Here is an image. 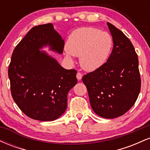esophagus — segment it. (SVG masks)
<instances>
[{
	"instance_id": "34e87169",
	"label": "esophagus",
	"mask_w": 150,
	"mask_h": 150,
	"mask_svg": "<svg viewBox=\"0 0 150 150\" xmlns=\"http://www.w3.org/2000/svg\"><path fill=\"white\" fill-rule=\"evenodd\" d=\"M76 77H77V79L78 80H80L81 79H82V73H77V75H76Z\"/></svg>"
}]
</instances>
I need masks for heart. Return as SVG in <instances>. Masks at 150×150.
I'll return each mask as SVG.
<instances>
[{
	"label": "heart",
	"mask_w": 150,
	"mask_h": 150,
	"mask_svg": "<svg viewBox=\"0 0 150 150\" xmlns=\"http://www.w3.org/2000/svg\"><path fill=\"white\" fill-rule=\"evenodd\" d=\"M113 46L112 36L93 27H81L72 32L66 44L65 56H80L81 66L92 71L107 61Z\"/></svg>",
	"instance_id": "b5f03b06"
}]
</instances>
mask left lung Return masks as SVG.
Here are the masks:
<instances>
[{
  "label": "left lung",
  "mask_w": 150,
  "mask_h": 150,
  "mask_svg": "<svg viewBox=\"0 0 150 150\" xmlns=\"http://www.w3.org/2000/svg\"><path fill=\"white\" fill-rule=\"evenodd\" d=\"M113 48L107 61L82 77L93 111L105 118L123 115L133 106L140 92L138 58L130 39L107 22Z\"/></svg>",
  "instance_id": "1"
}]
</instances>
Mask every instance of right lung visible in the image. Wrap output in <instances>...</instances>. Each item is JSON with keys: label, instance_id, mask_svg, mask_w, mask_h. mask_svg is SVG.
<instances>
[{"label": "right lung", "instance_id": "obj_1", "mask_svg": "<svg viewBox=\"0 0 150 150\" xmlns=\"http://www.w3.org/2000/svg\"><path fill=\"white\" fill-rule=\"evenodd\" d=\"M63 53L64 41L51 23L35 26L20 41L8 67L11 94L27 116L41 121L59 118L67 108V96L77 84V71L66 70L43 46Z\"/></svg>", "mask_w": 150, "mask_h": 150}]
</instances>
